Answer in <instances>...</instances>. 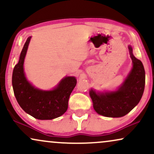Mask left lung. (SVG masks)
Wrapping results in <instances>:
<instances>
[{
  "instance_id": "1",
  "label": "left lung",
  "mask_w": 154,
  "mask_h": 154,
  "mask_svg": "<svg viewBox=\"0 0 154 154\" xmlns=\"http://www.w3.org/2000/svg\"><path fill=\"white\" fill-rule=\"evenodd\" d=\"M133 67L122 86L115 91L106 93L89 91L93 107L100 115L122 117L135 107L141 100L145 87V70L143 64L134 56L129 46Z\"/></svg>"
}]
</instances>
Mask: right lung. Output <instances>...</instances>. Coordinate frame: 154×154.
<instances>
[{
	"label": "right lung",
	"mask_w": 154,
	"mask_h": 154,
	"mask_svg": "<svg viewBox=\"0 0 154 154\" xmlns=\"http://www.w3.org/2000/svg\"><path fill=\"white\" fill-rule=\"evenodd\" d=\"M31 37L27 39L21 51L18 63L13 72L12 85L17 102L20 107L34 118L40 120L53 119L65 113L68 100L77 85L75 77H66L50 91L40 90L28 82L25 76L23 64Z\"/></svg>",
	"instance_id": "obj_1"
}]
</instances>
